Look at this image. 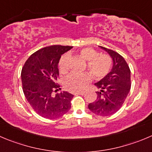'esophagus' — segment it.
<instances>
[{
    "label": "esophagus",
    "mask_w": 152,
    "mask_h": 152,
    "mask_svg": "<svg viewBox=\"0 0 152 152\" xmlns=\"http://www.w3.org/2000/svg\"><path fill=\"white\" fill-rule=\"evenodd\" d=\"M85 93L84 91H78V92H75V95H83Z\"/></svg>",
    "instance_id": "34e87169"
}]
</instances>
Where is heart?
Returning a JSON list of instances; mask_svg holds the SVG:
<instances>
[{"label": "heart", "instance_id": "obj_1", "mask_svg": "<svg viewBox=\"0 0 152 152\" xmlns=\"http://www.w3.org/2000/svg\"><path fill=\"white\" fill-rule=\"evenodd\" d=\"M78 54L86 62V68L95 78L102 79L110 72L113 65L110 56L104 53H98L92 48H83L80 49ZM70 55L65 53L59 61V69L62 73L69 70ZM92 80V76L89 73H72L65 78L64 85L71 90H82L85 89Z\"/></svg>", "mask_w": 152, "mask_h": 152}]
</instances>
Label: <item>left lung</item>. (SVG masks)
<instances>
[{
	"mask_svg": "<svg viewBox=\"0 0 152 152\" xmlns=\"http://www.w3.org/2000/svg\"><path fill=\"white\" fill-rule=\"evenodd\" d=\"M113 59L110 72L95 83L100 89L98 97L88 108L96 115L107 116L116 113L125 102L131 89V70L123 57L114 50L100 46Z\"/></svg>",
	"mask_w": 152,
	"mask_h": 152,
	"instance_id": "obj_1",
	"label": "left lung"
}]
</instances>
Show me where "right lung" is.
Returning <instances> with one entry per match:
<instances>
[{
	"mask_svg": "<svg viewBox=\"0 0 152 152\" xmlns=\"http://www.w3.org/2000/svg\"><path fill=\"white\" fill-rule=\"evenodd\" d=\"M72 46L50 45L30 56L21 70L22 89L27 102L37 113L46 118L62 116L71 108L74 95L61 92L53 95L60 85L58 63L62 54Z\"/></svg>",
	"mask_w": 152,
	"mask_h": 152,
	"instance_id": "obj_1",
	"label": "right lung"
}]
</instances>
